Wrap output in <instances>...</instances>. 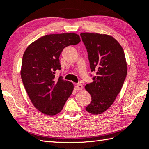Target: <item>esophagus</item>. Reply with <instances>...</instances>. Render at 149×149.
<instances>
[{"label":"esophagus","instance_id":"obj_1","mask_svg":"<svg viewBox=\"0 0 149 149\" xmlns=\"http://www.w3.org/2000/svg\"><path fill=\"white\" fill-rule=\"evenodd\" d=\"M75 88L76 90H81L83 89V85H82L81 83H78L75 85Z\"/></svg>","mask_w":149,"mask_h":149}]
</instances>
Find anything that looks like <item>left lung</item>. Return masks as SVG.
<instances>
[{
  "label": "left lung",
  "instance_id": "8db88e82",
  "mask_svg": "<svg viewBox=\"0 0 149 149\" xmlns=\"http://www.w3.org/2000/svg\"><path fill=\"white\" fill-rule=\"evenodd\" d=\"M80 35L87 50L91 71L96 72L92 83L85 86L91 97L86 110L99 115L112 105L122 89L127 72L125 54L120 43L109 35L93 33Z\"/></svg>",
  "mask_w": 149,
  "mask_h": 149
}]
</instances>
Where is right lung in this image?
<instances>
[{
	"instance_id": "add662e5",
	"label": "right lung",
	"mask_w": 149,
	"mask_h": 149,
	"mask_svg": "<svg viewBox=\"0 0 149 149\" xmlns=\"http://www.w3.org/2000/svg\"><path fill=\"white\" fill-rule=\"evenodd\" d=\"M80 42L75 33L49 34L30 44L24 52L22 83L34 106L42 113H59L72 93L74 84L55 74L61 68L59 58L63 50Z\"/></svg>"
}]
</instances>
